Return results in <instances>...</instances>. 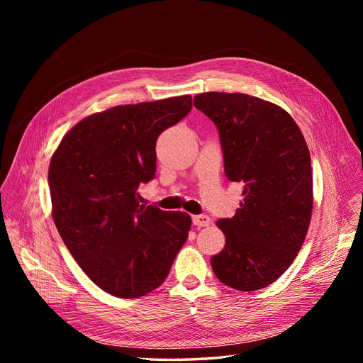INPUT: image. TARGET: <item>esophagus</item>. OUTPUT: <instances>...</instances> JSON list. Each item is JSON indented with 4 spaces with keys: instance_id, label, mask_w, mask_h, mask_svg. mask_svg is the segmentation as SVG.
Masks as SVG:
<instances>
[{
    "instance_id": "obj_1",
    "label": "esophagus",
    "mask_w": 363,
    "mask_h": 363,
    "mask_svg": "<svg viewBox=\"0 0 363 363\" xmlns=\"http://www.w3.org/2000/svg\"><path fill=\"white\" fill-rule=\"evenodd\" d=\"M192 223H194V225H196V227H208L212 224V219L208 218L207 215H195V216H192Z\"/></svg>"
}]
</instances>
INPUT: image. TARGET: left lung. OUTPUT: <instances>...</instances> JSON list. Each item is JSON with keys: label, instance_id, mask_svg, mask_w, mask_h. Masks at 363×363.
Listing matches in <instances>:
<instances>
[{"label": "left lung", "instance_id": "obj_1", "mask_svg": "<svg viewBox=\"0 0 363 363\" xmlns=\"http://www.w3.org/2000/svg\"><path fill=\"white\" fill-rule=\"evenodd\" d=\"M194 106L219 131L227 179L244 184L235 216L216 221L225 245L211 259L212 269L236 291L262 289L291 267L309 228V148L292 116L257 96L206 92Z\"/></svg>", "mask_w": 363, "mask_h": 363}]
</instances>
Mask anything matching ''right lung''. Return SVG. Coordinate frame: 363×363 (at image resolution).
Segmentation results:
<instances>
[{
    "instance_id": "right-lung-1",
    "label": "right lung",
    "mask_w": 363,
    "mask_h": 363,
    "mask_svg": "<svg viewBox=\"0 0 363 363\" xmlns=\"http://www.w3.org/2000/svg\"><path fill=\"white\" fill-rule=\"evenodd\" d=\"M191 108V95L107 108L75 124L54 151V224L107 294L139 298L159 288L188 239L191 216L140 206L138 188L155 179L159 135Z\"/></svg>"
}]
</instances>
